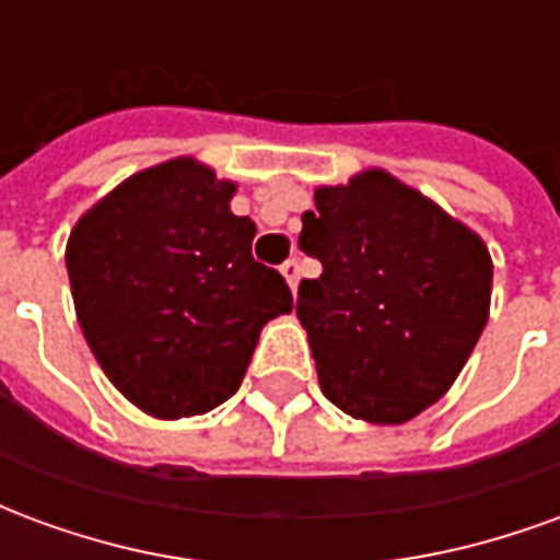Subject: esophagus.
I'll list each match as a JSON object with an SVG mask.
<instances>
[{"label":"esophagus","mask_w":560,"mask_h":560,"mask_svg":"<svg viewBox=\"0 0 560 560\" xmlns=\"http://www.w3.org/2000/svg\"><path fill=\"white\" fill-rule=\"evenodd\" d=\"M281 276L288 279V284H291V291H296V284H300V260H296V257H291V260H284V264H281Z\"/></svg>","instance_id":"1"}]
</instances>
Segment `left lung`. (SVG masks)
Listing matches in <instances>:
<instances>
[{
	"label": "left lung",
	"mask_w": 560,
	"mask_h": 560,
	"mask_svg": "<svg viewBox=\"0 0 560 560\" xmlns=\"http://www.w3.org/2000/svg\"><path fill=\"white\" fill-rule=\"evenodd\" d=\"M300 248L324 264L300 281L320 389L357 420L399 425L453 387L480 339L492 257L477 233L384 171L317 188Z\"/></svg>",
	"instance_id": "1"
}]
</instances>
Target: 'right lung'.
<instances>
[{
  "instance_id": "add662e5",
  "label": "right lung",
  "mask_w": 560,
  "mask_h": 560,
  "mask_svg": "<svg viewBox=\"0 0 560 560\" xmlns=\"http://www.w3.org/2000/svg\"><path fill=\"white\" fill-rule=\"evenodd\" d=\"M236 185L195 159L135 173L68 236L74 308L95 360L140 411L179 420L240 389L267 320L293 308L281 272L252 257Z\"/></svg>"
}]
</instances>
